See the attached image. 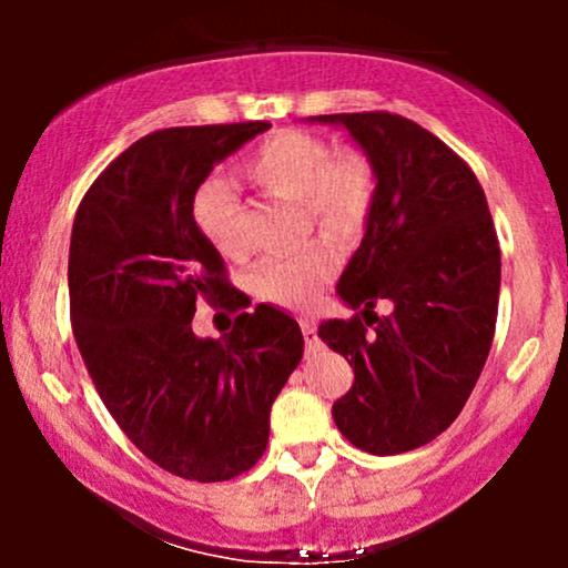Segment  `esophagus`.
Instances as JSON below:
<instances>
[{
  "label": "esophagus",
  "mask_w": 568,
  "mask_h": 568,
  "mask_svg": "<svg viewBox=\"0 0 568 568\" xmlns=\"http://www.w3.org/2000/svg\"><path fill=\"white\" fill-rule=\"evenodd\" d=\"M302 334H304V342H306V349H315L317 347V328H315V323L312 321H302Z\"/></svg>",
  "instance_id": "1"
}]
</instances>
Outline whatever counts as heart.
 I'll list each match as a JSON object with an SVG mask.
<instances>
[{
	"instance_id": "obj_1",
	"label": "heart",
	"mask_w": 568,
	"mask_h": 568,
	"mask_svg": "<svg viewBox=\"0 0 568 568\" xmlns=\"http://www.w3.org/2000/svg\"><path fill=\"white\" fill-rule=\"evenodd\" d=\"M240 171L264 192L298 200L306 221L344 240L366 230L379 200L374 160L357 146L331 149L323 135L310 130H275L245 154ZM194 221L221 256L245 258L251 251L243 207L226 181L211 179L197 189ZM338 266L342 253L336 243L328 234H317L288 256L266 258L253 275V288L270 304L310 310L336 277Z\"/></svg>"
}]
</instances>
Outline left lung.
Instances as JSON below:
<instances>
[{
    "mask_svg": "<svg viewBox=\"0 0 568 568\" xmlns=\"http://www.w3.org/2000/svg\"><path fill=\"white\" fill-rule=\"evenodd\" d=\"M317 120L347 128L379 173L366 237L338 280L357 312L317 328L355 371L331 414L352 446L403 454L452 425L486 366L499 310L497 230L473 168L414 120ZM382 297L393 316L373 312Z\"/></svg>",
    "mask_w": 568,
    "mask_h": 568,
    "instance_id": "1",
    "label": "left lung"
}]
</instances>
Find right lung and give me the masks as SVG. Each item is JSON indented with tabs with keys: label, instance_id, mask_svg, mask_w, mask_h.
<instances>
[{
	"label": "right lung",
	"instance_id": "add662e5",
	"mask_svg": "<svg viewBox=\"0 0 568 568\" xmlns=\"http://www.w3.org/2000/svg\"><path fill=\"white\" fill-rule=\"evenodd\" d=\"M270 122L165 128L112 160L77 207L69 312L103 406L143 456L197 484L262 459L270 410L304 355L298 323L275 306L243 312L224 258L194 221V194L226 154ZM197 301L235 315L197 339Z\"/></svg>",
	"mask_w": 568,
	"mask_h": 568
}]
</instances>
